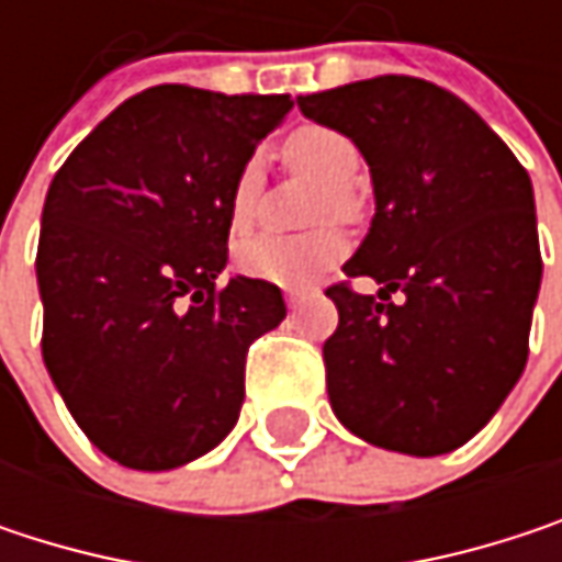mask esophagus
Returning a JSON list of instances; mask_svg holds the SVG:
<instances>
[{"label":"esophagus","instance_id":"esophagus-1","mask_svg":"<svg viewBox=\"0 0 562 562\" xmlns=\"http://www.w3.org/2000/svg\"><path fill=\"white\" fill-rule=\"evenodd\" d=\"M315 289H302V285H289L285 289V302H289V308H295V305H302L308 295H312Z\"/></svg>","mask_w":562,"mask_h":562}]
</instances>
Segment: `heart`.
Listing matches in <instances>:
<instances>
[{"instance_id":"1","label":"heart","mask_w":562,"mask_h":562,"mask_svg":"<svg viewBox=\"0 0 562 562\" xmlns=\"http://www.w3.org/2000/svg\"><path fill=\"white\" fill-rule=\"evenodd\" d=\"M285 159L295 169L308 171L328 184V194L322 198V221H351L358 214V194L355 181L361 175V153L358 146L335 126L305 123L289 133L285 139ZM257 194H260V159H250L237 171L231 201H227V224L231 234H247L254 227L257 214ZM348 254V240L338 231H318L305 237H280L263 234L247 240L237 250V267L254 280L277 282V285H305L338 267Z\"/></svg>"}]
</instances>
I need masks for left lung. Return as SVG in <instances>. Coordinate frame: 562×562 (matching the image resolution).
I'll list each match as a JSON object with an SVG mask.
<instances>
[{
  "label": "left lung",
  "instance_id": "obj_1",
  "mask_svg": "<svg viewBox=\"0 0 562 562\" xmlns=\"http://www.w3.org/2000/svg\"><path fill=\"white\" fill-rule=\"evenodd\" d=\"M299 110L361 149L378 198L348 280L325 289L338 308L322 348L331 409L371 446L452 452L527 364L543 273L527 169L465 100L419 77L305 93ZM358 276L385 289L361 296Z\"/></svg>",
  "mask_w": 562,
  "mask_h": 562
}]
</instances>
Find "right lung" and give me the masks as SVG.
<instances>
[{
	"instance_id": "1",
	"label": "right lung",
	"mask_w": 562,
	"mask_h": 562,
	"mask_svg": "<svg viewBox=\"0 0 562 562\" xmlns=\"http://www.w3.org/2000/svg\"><path fill=\"white\" fill-rule=\"evenodd\" d=\"M289 93L149 87L57 169L42 211V355L87 439L126 469L211 452L237 423L280 285L234 277L227 201Z\"/></svg>"
}]
</instances>
